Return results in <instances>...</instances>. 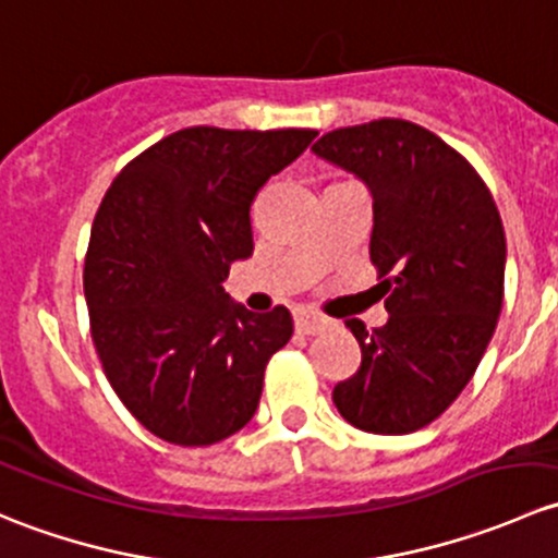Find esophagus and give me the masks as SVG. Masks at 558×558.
<instances>
[{"instance_id": "obj_1", "label": "esophagus", "mask_w": 558, "mask_h": 558, "mask_svg": "<svg viewBox=\"0 0 558 558\" xmlns=\"http://www.w3.org/2000/svg\"><path fill=\"white\" fill-rule=\"evenodd\" d=\"M294 324H296V329L302 331V335H318V331H324L326 326H329V318H326V315L311 311V307H296Z\"/></svg>"}]
</instances>
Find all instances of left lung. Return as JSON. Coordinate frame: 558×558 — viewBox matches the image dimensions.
<instances>
[{"instance_id":"8db88e82","label":"left lung","mask_w":558,"mask_h":558,"mask_svg":"<svg viewBox=\"0 0 558 558\" xmlns=\"http://www.w3.org/2000/svg\"><path fill=\"white\" fill-rule=\"evenodd\" d=\"M373 191L369 256L388 320H345L362 367L331 391L348 424L410 435L446 413L475 375L505 296V229L475 167L402 118L342 126L313 145Z\"/></svg>"}]
</instances>
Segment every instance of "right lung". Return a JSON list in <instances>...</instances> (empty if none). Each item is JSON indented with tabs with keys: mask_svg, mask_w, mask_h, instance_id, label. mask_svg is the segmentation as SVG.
Instances as JSON below:
<instances>
[{
	"mask_svg": "<svg viewBox=\"0 0 558 558\" xmlns=\"http://www.w3.org/2000/svg\"><path fill=\"white\" fill-rule=\"evenodd\" d=\"M313 129L189 126L129 161L92 227L83 291L97 356L129 413L172 446H213L258 408L291 340L283 305L251 313L223 278L253 251L251 205Z\"/></svg>",
	"mask_w": 558,
	"mask_h": 558,
	"instance_id": "right-lung-1",
	"label": "right lung"
}]
</instances>
